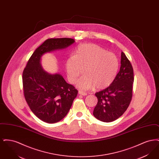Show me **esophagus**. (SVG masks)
Returning <instances> with one entry per match:
<instances>
[{
    "label": "esophagus",
    "mask_w": 159,
    "mask_h": 159,
    "mask_svg": "<svg viewBox=\"0 0 159 159\" xmlns=\"http://www.w3.org/2000/svg\"><path fill=\"white\" fill-rule=\"evenodd\" d=\"M79 93L80 95H83V96L87 95V93H85V92H82V91H79Z\"/></svg>",
    "instance_id": "1"
}]
</instances>
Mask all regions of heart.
I'll return each mask as SVG.
<instances>
[{"mask_svg":"<svg viewBox=\"0 0 159 159\" xmlns=\"http://www.w3.org/2000/svg\"><path fill=\"white\" fill-rule=\"evenodd\" d=\"M119 62L117 56L99 46L85 43L79 46L66 61L68 80L74 83L83 71L84 75L77 82L81 90H88L95 86L105 89L113 83L117 76Z\"/></svg>","mask_w":159,"mask_h":159,"instance_id":"1","label":"heart"}]
</instances>
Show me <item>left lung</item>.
I'll list each match as a JSON object with an SVG mask.
<instances>
[{
    "label": "left lung",
    "mask_w": 159,
    "mask_h": 159,
    "mask_svg": "<svg viewBox=\"0 0 159 159\" xmlns=\"http://www.w3.org/2000/svg\"><path fill=\"white\" fill-rule=\"evenodd\" d=\"M121 66L113 83L95 93L98 98L93 114L97 119L111 122L127 110L132 97L134 70L126 55L121 52Z\"/></svg>",
    "instance_id": "obj_1"
}]
</instances>
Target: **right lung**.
I'll return each instance as SVG.
<instances>
[{
    "mask_svg": "<svg viewBox=\"0 0 159 159\" xmlns=\"http://www.w3.org/2000/svg\"><path fill=\"white\" fill-rule=\"evenodd\" d=\"M75 42L71 38L47 39L32 54L23 71L25 99L32 112L46 123H57L67 114L78 91L60 74L45 71L41 57L47 52L66 49Z\"/></svg>",
    "mask_w": 159,
    "mask_h": 159,
    "instance_id": "1",
    "label": "right lung"
}]
</instances>
